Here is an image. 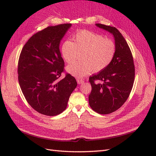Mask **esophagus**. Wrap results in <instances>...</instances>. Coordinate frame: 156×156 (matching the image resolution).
I'll use <instances>...</instances> for the list:
<instances>
[{
	"mask_svg": "<svg viewBox=\"0 0 156 156\" xmlns=\"http://www.w3.org/2000/svg\"><path fill=\"white\" fill-rule=\"evenodd\" d=\"M77 83L78 84H83L84 82V81L83 79H77Z\"/></svg>",
	"mask_w": 156,
	"mask_h": 156,
	"instance_id": "obj_1",
	"label": "esophagus"
}]
</instances>
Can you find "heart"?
Segmentation results:
<instances>
[{
	"instance_id": "obj_1",
	"label": "heart",
	"mask_w": 156,
	"mask_h": 156,
	"mask_svg": "<svg viewBox=\"0 0 156 156\" xmlns=\"http://www.w3.org/2000/svg\"><path fill=\"white\" fill-rule=\"evenodd\" d=\"M61 54L68 64L73 62L79 53L83 52L79 62L67 67V71L76 77H83L94 70L98 73L111 64L116 53L115 41L103 35L87 30L77 32L73 42L66 40L61 46Z\"/></svg>"
}]
</instances>
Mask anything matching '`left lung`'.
Segmentation results:
<instances>
[{"instance_id":"1","label":"left lung","mask_w":156,"mask_h":156,"mask_svg":"<svg viewBox=\"0 0 156 156\" xmlns=\"http://www.w3.org/2000/svg\"><path fill=\"white\" fill-rule=\"evenodd\" d=\"M96 25L111 33L116 45L111 64L89 77L92 86L89 105L99 114L107 115L119 109L128 98L134 83L135 66L129 47L119 30L100 23Z\"/></svg>"}]
</instances>
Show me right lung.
<instances>
[{
    "label": "right lung",
    "mask_w": 156,
    "mask_h": 156,
    "mask_svg": "<svg viewBox=\"0 0 156 156\" xmlns=\"http://www.w3.org/2000/svg\"><path fill=\"white\" fill-rule=\"evenodd\" d=\"M72 26L64 23L36 32L23 46L18 61V81L29 104L40 114L56 116L66 108L76 79L64 72L60 43Z\"/></svg>",
    "instance_id": "1"
}]
</instances>
